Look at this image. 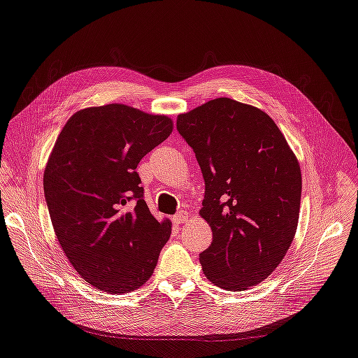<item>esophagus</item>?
Masks as SVG:
<instances>
[{
    "instance_id": "1",
    "label": "esophagus",
    "mask_w": 358,
    "mask_h": 358,
    "mask_svg": "<svg viewBox=\"0 0 358 358\" xmlns=\"http://www.w3.org/2000/svg\"><path fill=\"white\" fill-rule=\"evenodd\" d=\"M189 216H190V213L187 212V210H180L176 216H174V222L176 224H184V222H187V220H189Z\"/></svg>"
}]
</instances>
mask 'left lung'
Returning a JSON list of instances; mask_svg holds the SVG:
<instances>
[{
  "mask_svg": "<svg viewBox=\"0 0 358 358\" xmlns=\"http://www.w3.org/2000/svg\"><path fill=\"white\" fill-rule=\"evenodd\" d=\"M205 178L200 216L212 244L200 253L209 281L244 291L282 262L297 231L301 171L273 120L252 105L212 99L177 117Z\"/></svg>",
  "mask_w": 358,
  "mask_h": 358,
  "instance_id": "8db88e82",
  "label": "left lung"
}]
</instances>
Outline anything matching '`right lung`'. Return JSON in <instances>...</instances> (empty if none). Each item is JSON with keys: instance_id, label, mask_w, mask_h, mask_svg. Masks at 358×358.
<instances>
[{"instance_id": "right-lung-1", "label": "right lung", "mask_w": 358, "mask_h": 358, "mask_svg": "<svg viewBox=\"0 0 358 358\" xmlns=\"http://www.w3.org/2000/svg\"><path fill=\"white\" fill-rule=\"evenodd\" d=\"M173 127L166 115L110 103L77 111L61 130L43 192L61 248L92 287L126 294L152 276L171 222L150 213L136 168Z\"/></svg>"}]
</instances>
